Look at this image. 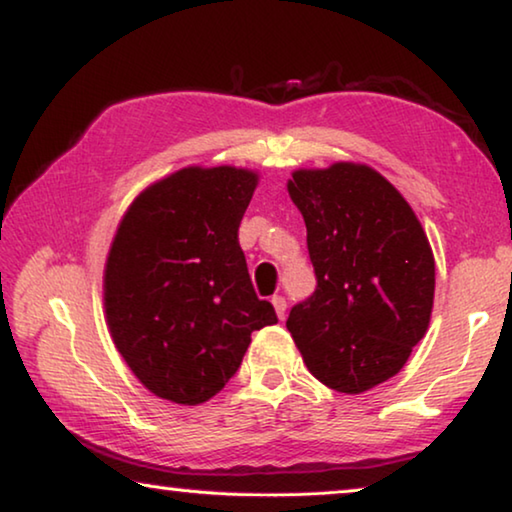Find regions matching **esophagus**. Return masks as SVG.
Returning <instances> with one entry per match:
<instances>
[{
  "label": "esophagus",
  "mask_w": 512,
  "mask_h": 512,
  "mask_svg": "<svg viewBox=\"0 0 512 512\" xmlns=\"http://www.w3.org/2000/svg\"><path fill=\"white\" fill-rule=\"evenodd\" d=\"M271 302H273V309H275L277 318H284V314H287V300H284L282 296H275Z\"/></svg>",
  "instance_id": "1"
}]
</instances>
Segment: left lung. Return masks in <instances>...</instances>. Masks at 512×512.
I'll list each match as a JSON object with an SVG mask.
<instances>
[{
    "instance_id": "1",
    "label": "left lung",
    "mask_w": 512,
    "mask_h": 512,
    "mask_svg": "<svg viewBox=\"0 0 512 512\" xmlns=\"http://www.w3.org/2000/svg\"><path fill=\"white\" fill-rule=\"evenodd\" d=\"M307 225L318 287L287 329L311 375L357 395L404 368L429 329L436 262L406 198L368 164L296 169L287 183Z\"/></svg>"
}]
</instances>
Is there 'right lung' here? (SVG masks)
I'll return each instance as SVG.
<instances>
[{"instance_id": "obj_1", "label": "right lung", "mask_w": 512, "mask_h": 512, "mask_svg": "<svg viewBox=\"0 0 512 512\" xmlns=\"http://www.w3.org/2000/svg\"><path fill=\"white\" fill-rule=\"evenodd\" d=\"M257 183L253 169L194 164L146 187L117 225L103 271L108 329L162 400H210L241 366L250 334L277 323L239 246Z\"/></svg>"}]
</instances>
